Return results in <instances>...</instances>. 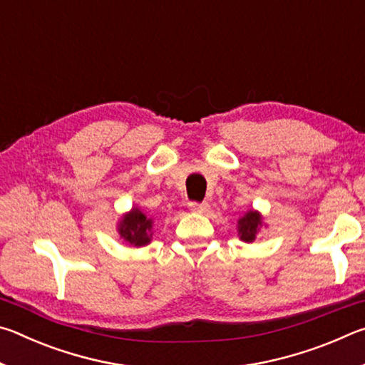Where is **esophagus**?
<instances>
[{
	"label": "esophagus",
	"instance_id": "34e87169",
	"mask_svg": "<svg viewBox=\"0 0 365 365\" xmlns=\"http://www.w3.org/2000/svg\"><path fill=\"white\" fill-rule=\"evenodd\" d=\"M190 209L193 212H200V214H205L209 211V202H191Z\"/></svg>",
	"mask_w": 365,
	"mask_h": 365
}]
</instances>
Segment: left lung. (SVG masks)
<instances>
[{"mask_svg":"<svg viewBox=\"0 0 365 365\" xmlns=\"http://www.w3.org/2000/svg\"><path fill=\"white\" fill-rule=\"evenodd\" d=\"M262 225H264L262 214L256 211V209H250V211H246L237 222L238 238L245 243H252L256 240V235L259 233V230H261Z\"/></svg>","mask_w":365,"mask_h":365,"instance_id":"left-lung-1","label":"left lung"}]
</instances>
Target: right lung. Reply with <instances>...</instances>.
Here are the masks:
<instances>
[{
  "instance_id": "right-lung-1",
  "label": "right lung",
  "mask_w": 365,
  "mask_h": 365,
  "mask_svg": "<svg viewBox=\"0 0 365 365\" xmlns=\"http://www.w3.org/2000/svg\"><path fill=\"white\" fill-rule=\"evenodd\" d=\"M153 225L154 219L141 211L138 206H133L130 211L120 215L117 222V232L128 246L141 248L151 243Z\"/></svg>"
}]
</instances>
